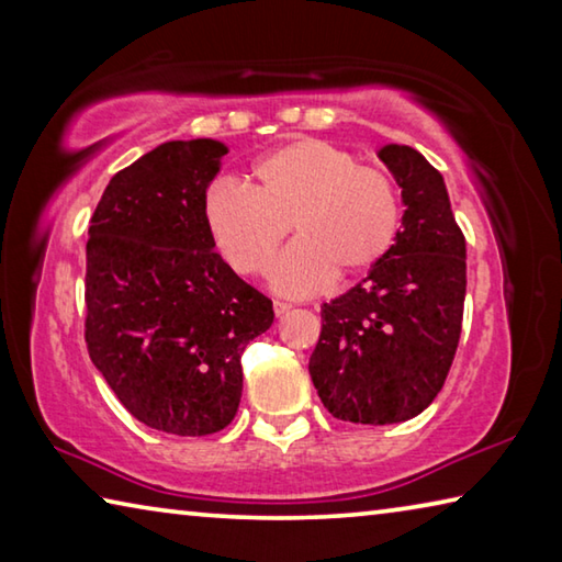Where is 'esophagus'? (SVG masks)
<instances>
[{"mask_svg":"<svg viewBox=\"0 0 562 562\" xmlns=\"http://www.w3.org/2000/svg\"><path fill=\"white\" fill-rule=\"evenodd\" d=\"M272 310H274V315L282 317L284 312H290V304H288V302H280V300H274V302H272Z\"/></svg>","mask_w":562,"mask_h":562,"instance_id":"esophagus-1","label":"esophagus"}]
</instances>
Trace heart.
<instances>
[{
	"label": "heart",
	"instance_id": "1",
	"mask_svg": "<svg viewBox=\"0 0 562 562\" xmlns=\"http://www.w3.org/2000/svg\"><path fill=\"white\" fill-rule=\"evenodd\" d=\"M258 186L221 178L203 198V217L231 268L258 274L292 227L297 235L274 260L270 284L284 297L325 290L339 272L361 274L382 262L396 243L402 201L382 170L325 140L302 138L262 156L252 168Z\"/></svg>",
	"mask_w": 562,
	"mask_h": 562
}]
</instances>
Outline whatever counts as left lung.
<instances>
[{
  "instance_id": "1",
  "label": "left lung",
  "mask_w": 562,
  "mask_h": 562,
  "mask_svg": "<svg viewBox=\"0 0 562 562\" xmlns=\"http://www.w3.org/2000/svg\"><path fill=\"white\" fill-rule=\"evenodd\" d=\"M376 156L402 188V227L364 280L322 304L310 374L331 416L386 426L422 414L449 374L463 319L465 240L429 160L398 144Z\"/></svg>"
}]
</instances>
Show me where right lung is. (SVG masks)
Returning a JSON list of instances; mask_svg holds the SVG:
<instances>
[{"instance_id": "obj_1", "label": "right lung", "mask_w": 562, "mask_h": 562, "mask_svg": "<svg viewBox=\"0 0 562 562\" xmlns=\"http://www.w3.org/2000/svg\"><path fill=\"white\" fill-rule=\"evenodd\" d=\"M225 154L215 138L166 140L109 180L89 227V357L131 416L176 436L233 422L243 351L274 319L205 227Z\"/></svg>"}]
</instances>
